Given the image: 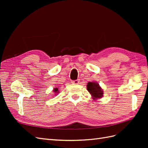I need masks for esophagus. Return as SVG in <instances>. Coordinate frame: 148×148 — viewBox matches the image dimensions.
I'll list each match as a JSON object with an SVG mask.
<instances>
[{
    "mask_svg": "<svg viewBox=\"0 0 148 148\" xmlns=\"http://www.w3.org/2000/svg\"><path fill=\"white\" fill-rule=\"evenodd\" d=\"M71 83H73V84H78L79 83V79L73 80V81H71Z\"/></svg>",
    "mask_w": 148,
    "mask_h": 148,
    "instance_id": "esophagus-1",
    "label": "esophagus"
}]
</instances>
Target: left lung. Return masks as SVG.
Returning a JSON list of instances; mask_svg holds the SVG:
<instances>
[{"label": "left lung", "mask_w": 148, "mask_h": 148, "mask_svg": "<svg viewBox=\"0 0 148 148\" xmlns=\"http://www.w3.org/2000/svg\"><path fill=\"white\" fill-rule=\"evenodd\" d=\"M87 89L92 96L93 99L101 98L103 96V91L99 84L96 82H89L87 84Z\"/></svg>", "instance_id": "8db88e82"}]
</instances>
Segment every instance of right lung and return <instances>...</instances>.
Instances as JSON below:
<instances>
[{
	"label": "right lung",
	"mask_w": 148,
	"mask_h": 148,
	"mask_svg": "<svg viewBox=\"0 0 148 148\" xmlns=\"http://www.w3.org/2000/svg\"><path fill=\"white\" fill-rule=\"evenodd\" d=\"M53 92H58V88H54V89H53Z\"/></svg>",
	"instance_id": "add662e5"
}]
</instances>
